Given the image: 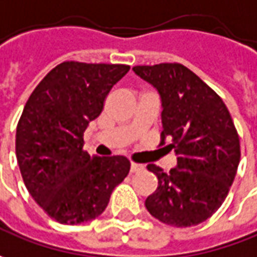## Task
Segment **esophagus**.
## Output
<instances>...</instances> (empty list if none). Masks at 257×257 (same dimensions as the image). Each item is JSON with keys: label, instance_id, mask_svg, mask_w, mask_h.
I'll return each mask as SVG.
<instances>
[{"label": "esophagus", "instance_id": "esophagus-1", "mask_svg": "<svg viewBox=\"0 0 257 257\" xmlns=\"http://www.w3.org/2000/svg\"><path fill=\"white\" fill-rule=\"evenodd\" d=\"M144 169V165H139V164H131V172H139V171H142Z\"/></svg>", "mask_w": 257, "mask_h": 257}]
</instances>
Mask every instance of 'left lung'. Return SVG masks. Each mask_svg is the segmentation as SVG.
Instances as JSON below:
<instances>
[{
    "label": "left lung",
    "mask_w": 257,
    "mask_h": 257,
    "mask_svg": "<svg viewBox=\"0 0 257 257\" xmlns=\"http://www.w3.org/2000/svg\"><path fill=\"white\" fill-rule=\"evenodd\" d=\"M134 72L162 102L161 145L169 138L178 164L169 173L149 164L158 188L145 200L152 216L176 227L199 225L227 196L240 161V144L226 105L199 76L181 64L138 65Z\"/></svg>",
    "instance_id": "obj_1"
}]
</instances>
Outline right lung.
<instances>
[{
    "instance_id": "1",
    "label": "right lung",
    "mask_w": 257,
    "mask_h": 257,
    "mask_svg": "<svg viewBox=\"0 0 257 257\" xmlns=\"http://www.w3.org/2000/svg\"><path fill=\"white\" fill-rule=\"evenodd\" d=\"M128 71L120 64L67 61L49 71L25 103L15 137L17 161L34 200L59 223L99 216L129 173L125 156L82 151L85 129Z\"/></svg>"
}]
</instances>
